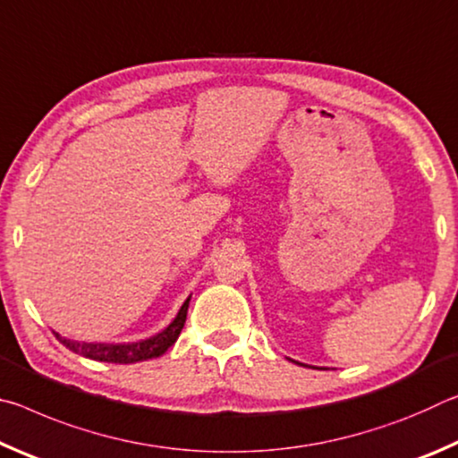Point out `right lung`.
<instances>
[{"label": "right lung", "instance_id": "right-lung-1", "mask_svg": "<svg viewBox=\"0 0 458 458\" xmlns=\"http://www.w3.org/2000/svg\"><path fill=\"white\" fill-rule=\"evenodd\" d=\"M190 299L191 297L185 299V303L182 305L180 311H177L175 319L169 323L164 331H159L157 335L147 337L141 341H131V344H89V341L62 337L56 331H54V335H56L60 344L66 345L68 350L74 353H81L89 360L106 361V363H137V361L153 360V358H159V355H164L169 347L175 344L177 337H180L185 317H188Z\"/></svg>", "mask_w": 458, "mask_h": 458}]
</instances>
